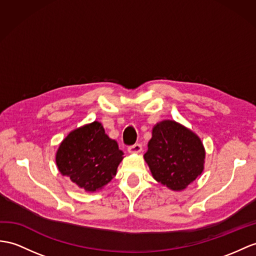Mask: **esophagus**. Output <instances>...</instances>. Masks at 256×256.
<instances>
[{"mask_svg":"<svg viewBox=\"0 0 256 256\" xmlns=\"http://www.w3.org/2000/svg\"><path fill=\"white\" fill-rule=\"evenodd\" d=\"M128 152L129 153H141L142 152V144L140 143H136L134 146H130L128 148Z\"/></svg>","mask_w":256,"mask_h":256,"instance_id":"esophagus-1","label":"esophagus"}]
</instances>
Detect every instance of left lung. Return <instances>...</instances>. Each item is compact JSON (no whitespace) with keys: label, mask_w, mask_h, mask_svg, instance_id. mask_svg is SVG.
<instances>
[{"label":"left lung","mask_w":256,"mask_h":256,"mask_svg":"<svg viewBox=\"0 0 256 256\" xmlns=\"http://www.w3.org/2000/svg\"><path fill=\"white\" fill-rule=\"evenodd\" d=\"M204 158L201 139L174 120L155 124L144 154L153 178L174 191L186 189L201 175Z\"/></svg>","instance_id":"obj_1"}]
</instances>
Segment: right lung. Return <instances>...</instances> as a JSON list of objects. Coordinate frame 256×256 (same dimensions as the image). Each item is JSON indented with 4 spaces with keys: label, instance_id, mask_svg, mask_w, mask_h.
Returning <instances> with one entry per match:
<instances>
[{
    "label": "right lung",
    "instance_id": "add662e5",
    "mask_svg": "<svg viewBox=\"0 0 256 256\" xmlns=\"http://www.w3.org/2000/svg\"><path fill=\"white\" fill-rule=\"evenodd\" d=\"M117 142L105 134L101 122L72 130L56 152V165L63 176L86 192L102 189L116 175L122 158Z\"/></svg>",
    "mask_w": 256,
    "mask_h": 256
}]
</instances>
